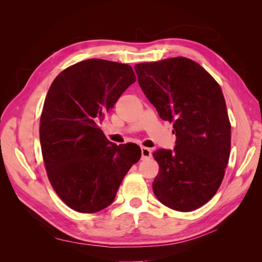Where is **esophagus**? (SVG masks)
Instances as JSON below:
<instances>
[{
	"instance_id": "1",
	"label": "esophagus",
	"mask_w": 262,
	"mask_h": 262,
	"mask_svg": "<svg viewBox=\"0 0 262 262\" xmlns=\"http://www.w3.org/2000/svg\"><path fill=\"white\" fill-rule=\"evenodd\" d=\"M141 154H142V160H147L150 156H152V150L148 147H141Z\"/></svg>"
}]
</instances>
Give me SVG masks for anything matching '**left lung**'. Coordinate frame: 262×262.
<instances>
[{
	"label": "left lung",
	"instance_id": "obj_1",
	"mask_svg": "<svg viewBox=\"0 0 262 262\" xmlns=\"http://www.w3.org/2000/svg\"><path fill=\"white\" fill-rule=\"evenodd\" d=\"M138 81L163 120L172 122L176 145L153 153L158 201L190 212L210 201L224 178L231 122L219 83L199 63L177 57L134 66Z\"/></svg>",
	"mask_w": 262,
	"mask_h": 262
}]
</instances>
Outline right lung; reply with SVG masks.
I'll return each instance as SVG.
<instances>
[{"instance_id":"1","label":"right lung","mask_w":262,"mask_h":262,"mask_svg":"<svg viewBox=\"0 0 262 262\" xmlns=\"http://www.w3.org/2000/svg\"><path fill=\"white\" fill-rule=\"evenodd\" d=\"M136 81L128 64L89 59L63 70L50 86L39 126L41 152L52 188L74 211L112 204L140 160V146L112 143L97 124Z\"/></svg>"}]
</instances>
